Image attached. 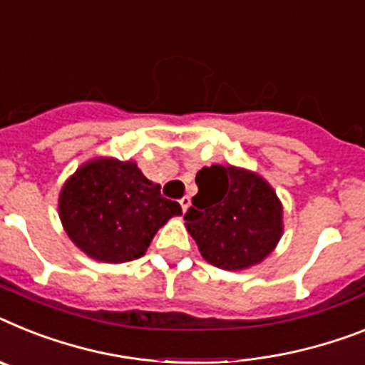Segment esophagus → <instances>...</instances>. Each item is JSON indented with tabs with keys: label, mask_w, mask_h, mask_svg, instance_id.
<instances>
[{
	"label": "esophagus",
	"mask_w": 365,
	"mask_h": 365,
	"mask_svg": "<svg viewBox=\"0 0 365 365\" xmlns=\"http://www.w3.org/2000/svg\"><path fill=\"white\" fill-rule=\"evenodd\" d=\"M180 206H182L183 213H185V211L189 210V206H191V198H189V197H183L182 200H180Z\"/></svg>",
	"instance_id": "1"
}]
</instances>
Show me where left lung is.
Returning <instances> with one entry per match:
<instances>
[{
    "mask_svg": "<svg viewBox=\"0 0 365 365\" xmlns=\"http://www.w3.org/2000/svg\"><path fill=\"white\" fill-rule=\"evenodd\" d=\"M198 192L185 213V228L202 258L226 271L263 262L284 232L282 202L259 174L232 165L198 170Z\"/></svg>",
    "mask_w": 365,
    "mask_h": 365,
    "instance_id": "8db88e82",
    "label": "left lung"
}]
</instances>
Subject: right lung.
Returning <instances> with one entry per match:
<instances>
[{"mask_svg":"<svg viewBox=\"0 0 365 365\" xmlns=\"http://www.w3.org/2000/svg\"><path fill=\"white\" fill-rule=\"evenodd\" d=\"M174 215L178 202L161 197L133 161L91 159L66 180L59 217L72 243L93 259L124 263L145 256L155 232Z\"/></svg>","mask_w":365,"mask_h":365,"instance_id":"1","label":"right lung"}]
</instances>
